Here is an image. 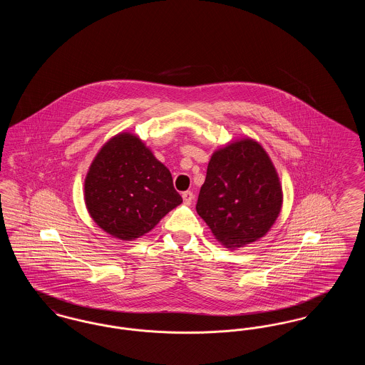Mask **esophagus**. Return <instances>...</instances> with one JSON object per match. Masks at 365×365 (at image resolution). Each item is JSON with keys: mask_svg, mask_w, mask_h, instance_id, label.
Returning a JSON list of instances; mask_svg holds the SVG:
<instances>
[{"mask_svg": "<svg viewBox=\"0 0 365 365\" xmlns=\"http://www.w3.org/2000/svg\"><path fill=\"white\" fill-rule=\"evenodd\" d=\"M182 197H183V201H185L186 205H190L191 202H192V200H194L192 191H185V192H182Z\"/></svg>", "mask_w": 365, "mask_h": 365, "instance_id": "34e87169", "label": "esophagus"}]
</instances>
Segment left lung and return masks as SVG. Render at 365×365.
I'll list each match as a JSON object with an SVG mask.
<instances>
[{
	"instance_id": "obj_1",
	"label": "left lung",
	"mask_w": 365,
	"mask_h": 365,
	"mask_svg": "<svg viewBox=\"0 0 365 365\" xmlns=\"http://www.w3.org/2000/svg\"><path fill=\"white\" fill-rule=\"evenodd\" d=\"M282 201L271 158L259 142L243 138L212 155L195 209L215 238L234 250L269 231Z\"/></svg>"
}]
</instances>
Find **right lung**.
<instances>
[{
	"label": "right lung",
	"instance_id": "add662e5",
	"mask_svg": "<svg viewBox=\"0 0 365 365\" xmlns=\"http://www.w3.org/2000/svg\"><path fill=\"white\" fill-rule=\"evenodd\" d=\"M86 208L105 232L133 241L182 204L170 170L140 139L120 133L94 157L85 179Z\"/></svg>",
	"mask_w": 365,
	"mask_h": 365
}]
</instances>
